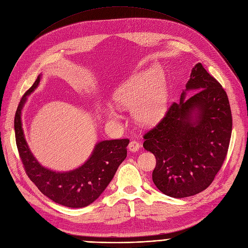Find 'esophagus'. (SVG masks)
I'll use <instances>...</instances> for the list:
<instances>
[{"instance_id": "esophagus-1", "label": "esophagus", "mask_w": 248, "mask_h": 248, "mask_svg": "<svg viewBox=\"0 0 248 248\" xmlns=\"http://www.w3.org/2000/svg\"><path fill=\"white\" fill-rule=\"evenodd\" d=\"M139 148H140V144H139V142H137V141H135V140L131 141V142L129 143V145H128V149L130 150L131 152H136V151L139 150Z\"/></svg>"}]
</instances>
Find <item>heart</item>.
I'll list each match as a JSON object with an SVG mask.
<instances>
[{
    "instance_id": "1",
    "label": "heart",
    "mask_w": 248,
    "mask_h": 248,
    "mask_svg": "<svg viewBox=\"0 0 248 248\" xmlns=\"http://www.w3.org/2000/svg\"><path fill=\"white\" fill-rule=\"evenodd\" d=\"M120 107L130 110L134 120L143 126L157 123L164 116L169 105L168 87L160 67L141 70L132 76L114 93ZM112 119H118L117 112L110 108Z\"/></svg>"
}]
</instances>
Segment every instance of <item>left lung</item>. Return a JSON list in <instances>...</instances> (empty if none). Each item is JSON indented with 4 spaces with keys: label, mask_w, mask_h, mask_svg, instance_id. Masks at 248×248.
Here are the masks:
<instances>
[{
    "label": "left lung",
    "mask_w": 248,
    "mask_h": 248,
    "mask_svg": "<svg viewBox=\"0 0 248 248\" xmlns=\"http://www.w3.org/2000/svg\"><path fill=\"white\" fill-rule=\"evenodd\" d=\"M188 91L196 93L188 98ZM231 131L226 92L199 62L192 68L180 103H173L144 135L143 147L156 158L152 172L156 187L176 199L206 190L226 157Z\"/></svg>",
    "instance_id": "1"
}]
</instances>
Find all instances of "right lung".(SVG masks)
<instances>
[{"mask_svg": "<svg viewBox=\"0 0 248 248\" xmlns=\"http://www.w3.org/2000/svg\"><path fill=\"white\" fill-rule=\"evenodd\" d=\"M41 78L42 74L23 96L16 111L14 127L20 157L30 180L44 196L68 208L87 207L102 195L126 158L129 139L99 141L89 158L74 170L56 171L43 167L27 143L22 123L27 97L38 88Z\"/></svg>", "mask_w": 248, "mask_h": 248, "instance_id": "right-lung-1", "label": "right lung"}]
</instances>
